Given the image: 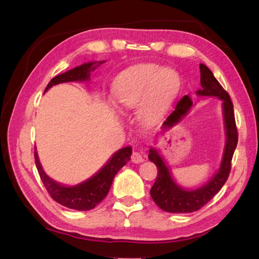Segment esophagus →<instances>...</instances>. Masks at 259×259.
Wrapping results in <instances>:
<instances>
[{"instance_id":"esophagus-1","label":"esophagus","mask_w":259,"mask_h":259,"mask_svg":"<svg viewBox=\"0 0 259 259\" xmlns=\"http://www.w3.org/2000/svg\"><path fill=\"white\" fill-rule=\"evenodd\" d=\"M131 161H133L134 163H140L144 161V157H142V155L140 152H134L133 156H131Z\"/></svg>"}]
</instances>
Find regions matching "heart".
I'll return each mask as SVG.
<instances>
[{
	"label": "heart",
	"instance_id": "1",
	"mask_svg": "<svg viewBox=\"0 0 259 259\" xmlns=\"http://www.w3.org/2000/svg\"><path fill=\"white\" fill-rule=\"evenodd\" d=\"M179 87V75L174 70L145 64L120 76L113 85V99L120 110L135 109L141 102L140 119L151 121L167 109Z\"/></svg>",
	"mask_w": 259,
	"mask_h": 259
}]
</instances>
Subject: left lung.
I'll return each mask as SVG.
<instances>
[{
    "instance_id": "8db88e82",
    "label": "left lung",
    "mask_w": 259,
    "mask_h": 259,
    "mask_svg": "<svg viewBox=\"0 0 259 259\" xmlns=\"http://www.w3.org/2000/svg\"><path fill=\"white\" fill-rule=\"evenodd\" d=\"M200 84L201 88L196 91L199 97H216L222 100L224 123L226 130V142H225L224 153L218 171L207 184L196 189H185L180 187L171 177L170 170L164 162L163 158L156 148L149 149V160L157 166V179L150 189V195L157 205L162 210L174 213L192 212L205 206L211 198L222 189L232 168V159L234 151L237 147L238 133L236 128L234 114V106L228 93L224 90L221 83L205 64L200 63ZM192 107L190 97L185 96L178 101L175 110L162 124V129L167 130L183 119L189 112Z\"/></svg>"
}]
</instances>
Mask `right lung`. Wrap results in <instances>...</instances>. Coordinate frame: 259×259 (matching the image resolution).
<instances>
[{
  "instance_id": "obj_1",
  "label": "right lung",
  "mask_w": 259,
  "mask_h": 259,
  "mask_svg": "<svg viewBox=\"0 0 259 259\" xmlns=\"http://www.w3.org/2000/svg\"><path fill=\"white\" fill-rule=\"evenodd\" d=\"M103 62L106 61L83 63L72 70L67 71V72L54 76L49 82L45 92H47L51 87L64 83V82L89 81L90 73ZM131 153H133L131 147L121 148L120 150L113 153V156L96 175L75 186H64L49 177L43 170L40 160H38L36 149H34V158L40 178L48 192L53 198V200H56L60 205L75 209V210H90L106 198L114 176L126 162L130 161Z\"/></svg>"
}]
</instances>
